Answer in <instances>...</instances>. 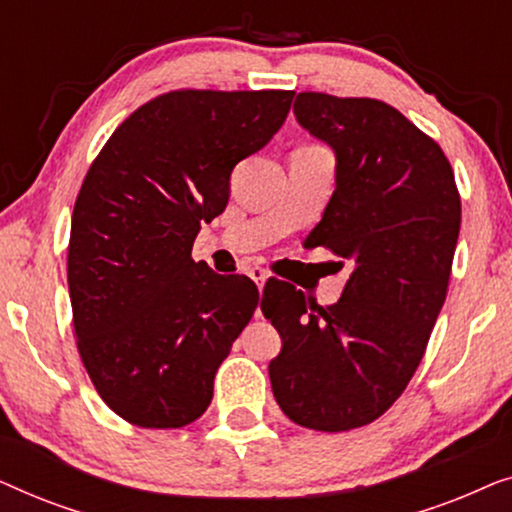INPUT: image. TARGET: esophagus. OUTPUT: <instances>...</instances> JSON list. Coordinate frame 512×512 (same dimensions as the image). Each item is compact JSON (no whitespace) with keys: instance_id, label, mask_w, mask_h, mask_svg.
Listing matches in <instances>:
<instances>
[{"instance_id":"obj_1","label":"esophagus","mask_w":512,"mask_h":512,"mask_svg":"<svg viewBox=\"0 0 512 512\" xmlns=\"http://www.w3.org/2000/svg\"><path fill=\"white\" fill-rule=\"evenodd\" d=\"M247 275L254 279V282L258 284V286H263L265 284V279L270 277V270L268 268H263V265H249L247 268Z\"/></svg>"}]
</instances>
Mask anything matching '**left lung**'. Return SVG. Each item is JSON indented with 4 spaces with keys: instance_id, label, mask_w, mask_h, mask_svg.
<instances>
[{
    "instance_id": "obj_1",
    "label": "left lung",
    "mask_w": 512,
    "mask_h": 512,
    "mask_svg": "<svg viewBox=\"0 0 512 512\" xmlns=\"http://www.w3.org/2000/svg\"><path fill=\"white\" fill-rule=\"evenodd\" d=\"M293 111L338 158L307 244L349 261V279L326 307L265 286L261 310L282 335L270 382L291 422L340 433L382 417L415 375L447 296L461 198L436 139L391 104L298 93Z\"/></svg>"
}]
</instances>
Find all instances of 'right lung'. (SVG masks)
<instances>
[{"label":"right lung","instance_id":"right-lung-1","mask_svg":"<svg viewBox=\"0 0 512 512\" xmlns=\"http://www.w3.org/2000/svg\"><path fill=\"white\" fill-rule=\"evenodd\" d=\"M293 90L153 97L107 139L76 195L67 249L76 347L102 401L142 429H179L254 317L256 284L191 256L228 205L233 167L282 128Z\"/></svg>","mask_w":512,"mask_h":512}]
</instances>
